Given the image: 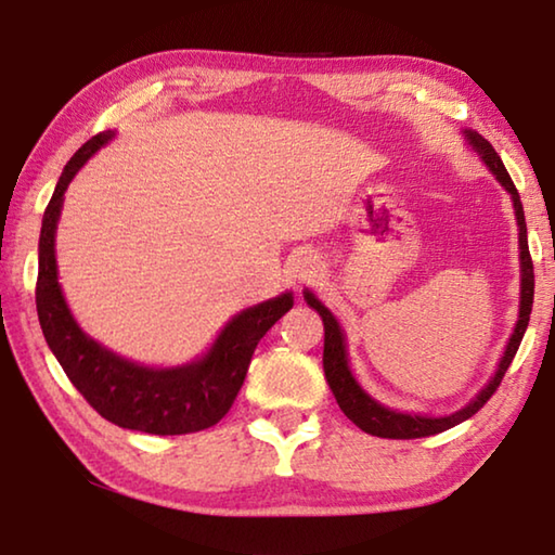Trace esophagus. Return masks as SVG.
<instances>
[{
  "mask_svg": "<svg viewBox=\"0 0 555 555\" xmlns=\"http://www.w3.org/2000/svg\"><path fill=\"white\" fill-rule=\"evenodd\" d=\"M288 269L296 284L308 286V284H315V279H320L322 261L318 255H312V251H304V255H298L294 261H291Z\"/></svg>",
  "mask_w": 555,
  "mask_h": 555,
  "instance_id": "obj_1",
  "label": "esophagus"
}]
</instances>
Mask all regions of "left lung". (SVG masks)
<instances>
[{"label":"left lung","mask_w":555,"mask_h":555,"mask_svg":"<svg viewBox=\"0 0 555 555\" xmlns=\"http://www.w3.org/2000/svg\"><path fill=\"white\" fill-rule=\"evenodd\" d=\"M466 133L468 145L476 150L480 155L482 163L490 167V172L495 175L502 186L507 189V194L512 196V204H515V216H517V225H519V264H521V294H519V320L515 325V332L505 347V354H502L495 376L488 380V386L482 388L476 398H473L466 408H461L459 412L447 417H425V415H408V412H396L386 405H380L369 392L359 386L354 374H351L349 361H347V345H345V332H341L337 318L320 304V300L306 291V304L310 308L318 310V315L322 318V325H325V351H322V369H325V378L330 383L332 392H335L337 405L341 412L354 422L359 429H364L371 437H383V439H420V437H431L439 435V431H447L451 427L461 425L468 417L476 415V412L486 405V402L492 398V392L498 390L502 383V376L509 369L512 359H515L517 349L521 345L524 332H527L529 325V315H531V306H533V264H531V255H529V243H527V220H524V208L519 201V191L515 186V181L507 175L505 165H502L500 155L495 153L486 138L476 130H463Z\"/></svg>","instance_id":"8db88e82"}]
</instances>
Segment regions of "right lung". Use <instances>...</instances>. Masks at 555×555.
<instances>
[{"instance_id": "1", "label": "right lung", "mask_w": 555, "mask_h": 555, "mask_svg": "<svg viewBox=\"0 0 555 555\" xmlns=\"http://www.w3.org/2000/svg\"><path fill=\"white\" fill-rule=\"evenodd\" d=\"M111 138L114 130H104L69 157L43 214L36 281L40 330L67 378L104 420L159 437L208 429L233 408L259 339L294 308V294H281L237 312L204 357L175 369L133 364L87 337L57 284L55 230L69 181Z\"/></svg>"}]
</instances>
